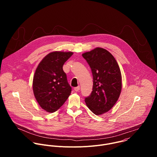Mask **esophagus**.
Instances as JSON below:
<instances>
[{
	"instance_id": "esophagus-1",
	"label": "esophagus",
	"mask_w": 157,
	"mask_h": 157,
	"mask_svg": "<svg viewBox=\"0 0 157 157\" xmlns=\"http://www.w3.org/2000/svg\"><path fill=\"white\" fill-rule=\"evenodd\" d=\"M79 89H80V87H79V86H77V87L74 88V90H75V91L78 92L79 90Z\"/></svg>"
}]
</instances>
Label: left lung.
<instances>
[{"instance_id":"8db88e82","label":"left lung","mask_w":157,"mask_h":157,"mask_svg":"<svg viewBox=\"0 0 157 157\" xmlns=\"http://www.w3.org/2000/svg\"><path fill=\"white\" fill-rule=\"evenodd\" d=\"M91 69L93 76V91L85 98V102L97 115L107 113L117 101L122 89V76L119 66L107 50L96 48L83 53Z\"/></svg>"}]
</instances>
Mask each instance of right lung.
Here are the masks:
<instances>
[{"label":"right lung","mask_w":157,"mask_h":157,"mask_svg":"<svg viewBox=\"0 0 157 157\" xmlns=\"http://www.w3.org/2000/svg\"><path fill=\"white\" fill-rule=\"evenodd\" d=\"M73 52L50 53L39 63L33 80L34 96L40 107L48 113L59 109L70 96L71 87L63 70Z\"/></svg>","instance_id":"right-lung-1"}]
</instances>
